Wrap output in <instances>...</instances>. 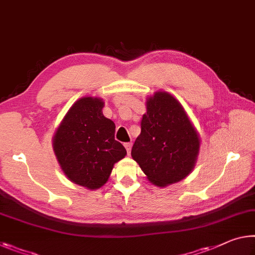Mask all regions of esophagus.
Returning <instances> with one entry per match:
<instances>
[{
  "label": "esophagus",
  "instance_id": "obj_1",
  "mask_svg": "<svg viewBox=\"0 0 255 255\" xmlns=\"http://www.w3.org/2000/svg\"><path fill=\"white\" fill-rule=\"evenodd\" d=\"M124 145H125V147H126V149H127V153L129 154V153H130L131 146H132V143H131V142H130V143H125Z\"/></svg>",
  "mask_w": 255,
  "mask_h": 255
}]
</instances>
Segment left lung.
Here are the masks:
<instances>
[{
	"instance_id": "obj_1",
	"label": "left lung",
	"mask_w": 255,
	"mask_h": 255,
	"mask_svg": "<svg viewBox=\"0 0 255 255\" xmlns=\"http://www.w3.org/2000/svg\"><path fill=\"white\" fill-rule=\"evenodd\" d=\"M131 157L157 187L185 179L195 167L201 138L185 109L168 92H155L146 99V113Z\"/></svg>"
}]
</instances>
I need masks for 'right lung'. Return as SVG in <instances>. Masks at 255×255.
<instances>
[{"label":"right lung","instance_id":"obj_1","mask_svg":"<svg viewBox=\"0 0 255 255\" xmlns=\"http://www.w3.org/2000/svg\"><path fill=\"white\" fill-rule=\"evenodd\" d=\"M104 101L85 96L72 104L56 128L52 146L68 179L94 191L109 180L126 148L115 139L116 125L104 117Z\"/></svg>","mask_w":255,"mask_h":255}]
</instances>
